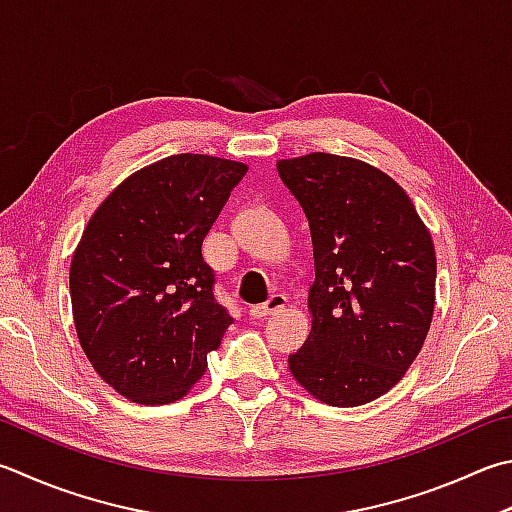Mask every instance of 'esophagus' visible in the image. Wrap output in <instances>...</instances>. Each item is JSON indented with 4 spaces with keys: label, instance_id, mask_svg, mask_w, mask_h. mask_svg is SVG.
<instances>
[{
    "label": "esophagus",
    "instance_id": "obj_1",
    "mask_svg": "<svg viewBox=\"0 0 512 512\" xmlns=\"http://www.w3.org/2000/svg\"><path fill=\"white\" fill-rule=\"evenodd\" d=\"M285 305H287V298H285V294H272V296H269V301H267V303H260V305L249 307V316H254V318H265V316H269V314H274V312H278V310H283Z\"/></svg>",
    "mask_w": 512,
    "mask_h": 512
}]
</instances>
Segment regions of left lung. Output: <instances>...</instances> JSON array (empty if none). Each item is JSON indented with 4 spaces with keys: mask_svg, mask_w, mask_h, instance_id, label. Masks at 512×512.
<instances>
[{
    "mask_svg": "<svg viewBox=\"0 0 512 512\" xmlns=\"http://www.w3.org/2000/svg\"><path fill=\"white\" fill-rule=\"evenodd\" d=\"M278 176L310 223L312 332L289 372L318 401L363 406L417 359L435 312L437 258L397 182L361 160L310 153Z\"/></svg>",
    "mask_w": 512,
    "mask_h": 512,
    "instance_id": "obj_1",
    "label": "left lung"
}]
</instances>
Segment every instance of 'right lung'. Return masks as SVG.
<instances>
[{"mask_svg":"<svg viewBox=\"0 0 512 512\" xmlns=\"http://www.w3.org/2000/svg\"><path fill=\"white\" fill-rule=\"evenodd\" d=\"M245 173L243 162L178 153L129 176L86 225L71 263L75 330L122 397H185L234 323L202 240Z\"/></svg>","mask_w":512,"mask_h":512,"instance_id":"1","label":"right lung"}]
</instances>
